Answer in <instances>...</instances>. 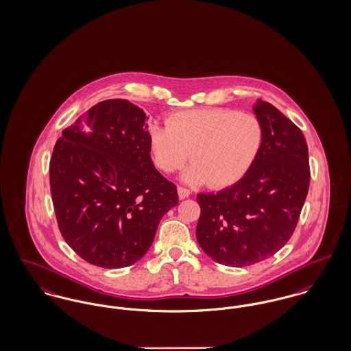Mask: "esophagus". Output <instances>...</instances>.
<instances>
[{
	"label": "esophagus",
	"instance_id": "1",
	"mask_svg": "<svg viewBox=\"0 0 351 351\" xmlns=\"http://www.w3.org/2000/svg\"><path fill=\"white\" fill-rule=\"evenodd\" d=\"M189 189H184V187H182V186H178V195H179V197L180 199H186V197H189Z\"/></svg>",
	"mask_w": 351,
	"mask_h": 351
}]
</instances>
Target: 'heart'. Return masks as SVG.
Instances as JSON below:
<instances>
[{
    "label": "heart",
    "mask_w": 351,
    "mask_h": 351,
    "mask_svg": "<svg viewBox=\"0 0 351 351\" xmlns=\"http://www.w3.org/2000/svg\"><path fill=\"white\" fill-rule=\"evenodd\" d=\"M149 144L154 164L183 172L189 184L227 187L237 183L256 160L263 127L256 116L227 108L193 109L173 114L168 125L152 124Z\"/></svg>",
    "instance_id": "b5f03b06"
}]
</instances>
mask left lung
<instances>
[{
  "label": "left lung",
  "mask_w": 351,
  "mask_h": 351,
  "mask_svg": "<svg viewBox=\"0 0 351 351\" xmlns=\"http://www.w3.org/2000/svg\"><path fill=\"white\" fill-rule=\"evenodd\" d=\"M254 112L263 144L242 179L216 193H199L196 239L217 263L244 267L262 262L290 241L304 204L310 165L304 136L270 103Z\"/></svg>",
  "instance_id": "left-lung-1"
}]
</instances>
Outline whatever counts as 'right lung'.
<instances>
[{
  "instance_id": "add662e5",
  "label": "right lung",
  "mask_w": 351,
  "mask_h": 351,
  "mask_svg": "<svg viewBox=\"0 0 351 351\" xmlns=\"http://www.w3.org/2000/svg\"><path fill=\"white\" fill-rule=\"evenodd\" d=\"M148 117L127 100H106L57 140L49 162L54 214L64 241L90 265L121 269L154 242L179 203L151 159Z\"/></svg>"
}]
</instances>
